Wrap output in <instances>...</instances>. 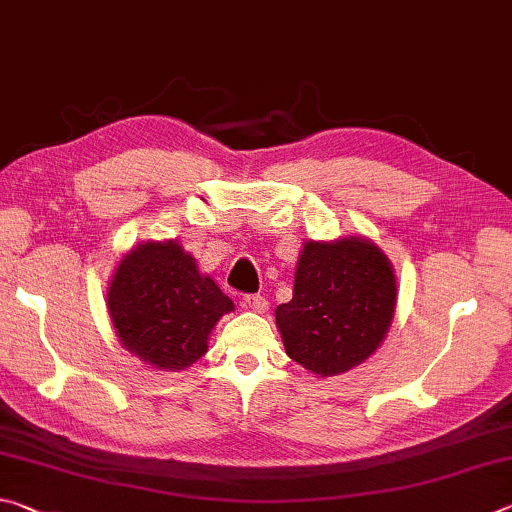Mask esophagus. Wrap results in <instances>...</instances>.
I'll list each match as a JSON object with an SVG mask.
<instances>
[{
	"label": "esophagus",
	"instance_id": "obj_1",
	"mask_svg": "<svg viewBox=\"0 0 512 512\" xmlns=\"http://www.w3.org/2000/svg\"><path fill=\"white\" fill-rule=\"evenodd\" d=\"M245 303L254 312H261V315H263V312H267V308H270V303H267V299L261 297V294H247Z\"/></svg>",
	"mask_w": 512,
	"mask_h": 512
}]
</instances>
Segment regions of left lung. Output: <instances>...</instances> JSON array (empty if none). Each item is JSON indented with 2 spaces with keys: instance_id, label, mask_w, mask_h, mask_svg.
<instances>
[{
  "instance_id": "1",
  "label": "left lung",
  "mask_w": 512,
  "mask_h": 512,
  "mask_svg": "<svg viewBox=\"0 0 512 512\" xmlns=\"http://www.w3.org/2000/svg\"><path fill=\"white\" fill-rule=\"evenodd\" d=\"M396 303V272L371 238L306 240L292 299L274 317L288 357L317 378H333L378 351Z\"/></svg>"
}]
</instances>
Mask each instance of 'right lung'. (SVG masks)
<instances>
[{"label": "right lung", "instance_id": "add662e5", "mask_svg": "<svg viewBox=\"0 0 512 512\" xmlns=\"http://www.w3.org/2000/svg\"><path fill=\"white\" fill-rule=\"evenodd\" d=\"M229 312L233 301L179 240L139 242L107 285V315L121 346L157 371H184L200 360Z\"/></svg>", "mask_w": 512, "mask_h": 512}]
</instances>
